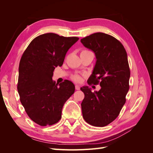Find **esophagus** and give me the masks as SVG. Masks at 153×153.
<instances>
[{
	"mask_svg": "<svg viewBox=\"0 0 153 153\" xmlns=\"http://www.w3.org/2000/svg\"><path fill=\"white\" fill-rule=\"evenodd\" d=\"M75 88H76V90H79L80 87H79V85H76V86H75Z\"/></svg>",
	"mask_w": 153,
	"mask_h": 153,
	"instance_id": "34e87169",
	"label": "esophagus"
}]
</instances>
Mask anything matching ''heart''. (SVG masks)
Returning a JSON list of instances; mask_svg holds the SVG:
<instances>
[{
	"instance_id": "1",
	"label": "heart",
	"mask_w": 153,
	"mask_h": 153,
	"mask_svg": "<svg viewBox=\"0 0 153 153\" xmlns=\"http://www.w3.org/2000/svg\"><path fill=\"white\" fill-rule=\"evenodd\" d=\"M72 78L74 80L76 81V82H80L81 80H82V78H81V77L78 75H74V76H72Z\"/></svg>"
}]
</instances>
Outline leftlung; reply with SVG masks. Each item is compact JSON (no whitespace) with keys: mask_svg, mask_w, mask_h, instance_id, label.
I'll return each mask as SVG.
<instances>
[{"mask_svg":"<svg viewBox=\"0 0 153 153\" xmlns=\"http://www.w3.org/2000/svg\"><path fill=\"white\" fill-rule=\"evenodd\" d=\"M81 43L97 59L87 83L101 87L94 92L88 86L81 87L85 95L81 104L83 117L90 125L106 126L118 117L126 102L130 77L127 53L115 37L100 32L82 39Z\"/></svg>","mask_w":153,"mask_h":153,"instance_id":"8db88e82","label":"left lung"}]
</instances>
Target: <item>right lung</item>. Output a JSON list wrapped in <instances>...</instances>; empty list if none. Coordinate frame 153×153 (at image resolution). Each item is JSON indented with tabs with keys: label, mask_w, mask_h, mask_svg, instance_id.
Returning a JSON list of instances; mask_svg holds the SVG:
<instances>
[{
	"label": "right lung",
	"mask_w": 153,
	"mask_h": 153,
	"mask_svg": "<svg viewBox=\"0 0 153 153\" xmlns=\"http://www.w3.org/2000/svg\"><path fill=\"white\" fill-rule=\"evenodd\" d=\"M48 33L39 35L24 51L19 65L18 91L28 116L41 126L57 123L75 85L69 80L53 82V71L63 64L69 48L78 41Z\"/></svg>",
	"instance_id": "obj_1"
}]
</instances>
